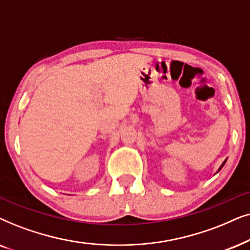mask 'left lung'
I'll return each instance as SVG.
<instances>
[{
	"label": "left lung",
	"mask_w": 250,
	"mask_h": 250,
	"mask_svg": "<svg viewBox=\"0 0 250 250\" xmlns=\"http://www.w3.org/2000/svg\"><path fill=\"white\" fill-rule=\"evenodd\" d=\"M225 162H226V160H225V161H224V162H223V164H222V166H221V167H219V168H218V170H217V172H218V171H219V170H221V169H222V168H223V167H224V165H225Z\"/></svg>",
	"instance_id": "obj_1"
}]
</instances>
